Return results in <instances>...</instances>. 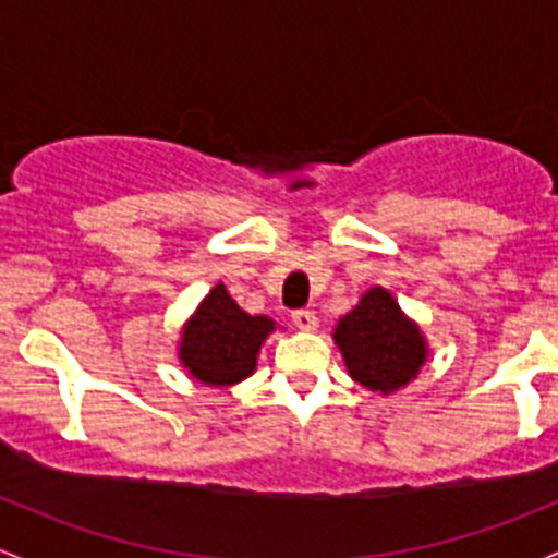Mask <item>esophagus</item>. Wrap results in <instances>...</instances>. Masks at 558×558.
I'll list each match as a JSON object with an SVG mask.
<instances>
[{
	"label": "esophagus",
	"mask_w": 558,
	"mask_h": 558,
	"mask_svg": "<svg viewBox=\"0 0 558 558\" xmlns=\"http://www.w3.org/2000/svg\"><path fill=\"white\" fill-rule=\"evenodd\" d=\"M292 322H295L298 330H306V332L317 330V325H319L317 314H314V312H306V308H301V312L292 314Z\"/></svg>",
	"instance_id": "esophagus-1"
}]
</instances>
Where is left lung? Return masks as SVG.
Returning <instances> with one entry per match:
<instances>
[{
	"label": "left lung",
	"instance_id": "8db88e82",
	"mask_svg": "<svg viewBox=\"0 0 558 558\" xmlns=\"http://www.w3.org/2000/svg\"><path fill=\"white\" fill-rule=\"evenodd\" d=\"M352 381L378 395H392L418 376L429 357V343L384 287H371L357 306L332 330Z\"/></svg>",
	"mask_w": 558,
	"mask_h": 558
}]
</instances>
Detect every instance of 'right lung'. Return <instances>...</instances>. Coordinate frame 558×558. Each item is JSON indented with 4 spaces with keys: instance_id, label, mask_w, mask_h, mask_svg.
<instances>
[{
    "instance_id": "1",
    "label": "right lung",
    "mask_w": 558,
    "mask_h": 558,
    "mask_svg": "<svg viewBox=\"0 0 558 558\" xmlns=\"http://www.w3.org/2000/svg\"><path fill=\"white\" fill-rule=\"evenodd\" d=\"M274 330L277 322L266 314H246L217 281L182 325L177 357L204 387H236L255 373L257 354Z\"/></svg>"
}]
</instances>
